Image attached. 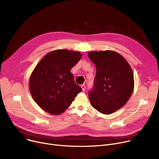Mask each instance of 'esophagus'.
<instances>
[{
  "label": "esophagus",
  "instance_id": "1",
  "mask_svg": "<svg viewBox=\"0 0 159 159\" xmlns=\"http://www.w3.org/2000/svg\"><path fill=\"white\" fill-rule=\"evenodd\" d=\"M80 86H81V88H82V91H84V90H85V88H86L85 84H82Z\"/></svg>",
  "mask_w": 159,
  "mask_h": 159
}]
</instances>
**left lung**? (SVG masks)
<instances>
[{
    "mask_svg": "<svg viewBox=\"0 0 159 159\" xmlns=\"http://www.w3.org/2000/svg\"><path fill=\"white\" fill-rule=\"evenodd\" d=\"M88 57L96 66L93 88L89 92L91 105L98 111L111 114L126 104L134 88L131 66L117 52H90Z\"/></svg>",
    "mask_w": 159,
    "mask_h": 159,
    "instance_id": "left-lung-1",
    "label": "left lung"
}]
</instances>
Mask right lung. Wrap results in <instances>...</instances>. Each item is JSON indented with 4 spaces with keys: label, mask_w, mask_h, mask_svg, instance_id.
<instances>
[{
    "label": "right lung",
    "mask_w": 159,
    "mask_h": 159,
    "mask_svg": "<svg viewBox=\"0 0 159 159\" xmlns=\"http://www.w3.org/2000/svg\"><path fill=\"white\" fill-rule=\"evenodd\" d=\"M80 58L79 52L58 49L38 63L30 77V90L43 110L52 115L63 113L82 91L70 71Z\"/></svg>",
    "instance_id": "add662e5"
}]
</instances>
